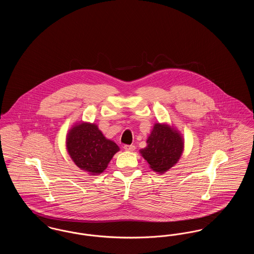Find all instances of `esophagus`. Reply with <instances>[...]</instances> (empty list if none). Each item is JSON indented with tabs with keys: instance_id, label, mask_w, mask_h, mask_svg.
<instances>
[{
	"instance_id": "1",
	"label": "esophagus",
	"mask_w": 254,
	"mask_h": 254,
	"mask_svg": "<svg viewBox=\"0 0 254 254\" xmlns=\"http://www.w3.org/2000/svg\"><path fill=\"white\" fill-rule=\"evenodd\" d=\"M124 149L127 151H133L135 149V146L133 145H124Z\"/></svg>"
}]
</instances>
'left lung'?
I'll return each mask as SVG.
<instances>
[{
    "instance_id": "8db88e82",
    "label": "left lung",
    "mask_w": 254,
    "mask_h": 254,
    "mask_svg": "<svg viewBox=\"0 0 254 254\" xmlns=\"http://www.w3.org/2000/svg\"><path fill=\"white\" fill-rule=\"evenodd\" d=\"M147 145L140 150L155 172L164 173L181 157L184 141L181 134L165 124H155L147 138Z\"/></svg>"
}]
</instances>
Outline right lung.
<instances>
[{"label": "right lung", "mask_w": 254, "mask_h": 254, "mask_svg": "<svg viewBox=\"0 0 254 254\" xmlns=\"http://www.w3.org/2000/svg\"><path fill=\"white\" fill-rule=\"evenodd\" d=\"M66 148L76 166L92 175L102 173L119 151V146L90 123L73 127L66 136Z\"/></svg>", "instance_id": "right-lung-1"}]
</instances>
